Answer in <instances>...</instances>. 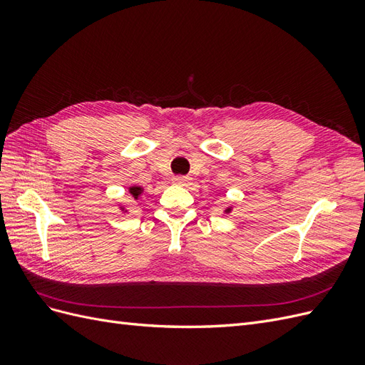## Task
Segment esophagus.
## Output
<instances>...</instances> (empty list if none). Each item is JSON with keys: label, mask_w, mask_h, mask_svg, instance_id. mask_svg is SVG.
I'll return each mask as SVG.
<instances>
[{"label": "esophagus", "mask_w": 365, "mask_h": 365, "mask_svg": "<svg viewBox=\"0 0 365 365\" xmlns=\"http://www.w3.org/2000/svg\"><path fill=\"white\" fill-rule=\"evenodd\" d=\"M173 182H175L176 185L185 187V185L190 184V178H189V176H176V178H173Z\"/></svg>", "instance_id": "34e87169"}]
</instances>
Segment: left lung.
Returning a JSON list of instances; mask_svg holds the SVG:
<instances>
[{"mask_svg":"<svg viewBox=\"0 0 365 365\" xmlns=\"http://www.w3.org/2000/svg\"><path fill=\"white\" fill-rule=\"evenodd\" d=\"M231 210H233V207H227V208L224 210V213H227V215H228V213H231Z\"/></svg>","mask_w":365,"mask_h":365,"instance_id":"obj_1","label":"left lung"}]
</instances>
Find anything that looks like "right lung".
Instances as JSON below:
<instances>
[{"mask_svg": "<svg viewBox=\"0 0 365 365\" xmlns=\"http://www.w3.org/2000/svg\"><path fill=\"white\" fill-rule=\"evenodd\" d=\"M129 195L132 196V197H134V200L137 201L138 200V197L143 195V192H145V189H143V187L141 185H137V184H134V185H130L129 187ZM120 210H121V212H123V213H128V208L126 207H123V205H120Z\"/></svg>", "mask_w": 365, "mask_h": 365, "instance_id": "obj_1", "label": "right lung"}]
</instances>
